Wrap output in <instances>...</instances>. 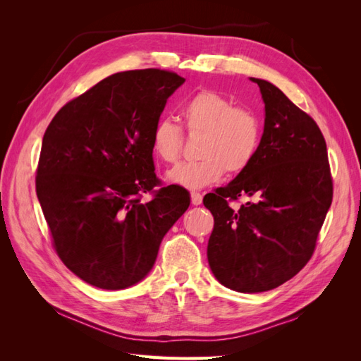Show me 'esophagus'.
Returning a JSON list of instances; mask_svg holds the SVG:
<instances>
[{"instance_id": "obj_1", "label": "esophagus", "mask_w": 361, "mask_h": 361, "mask_svg": "<svg viewBox=\"0 0 361 361\" xmlns=\"http://www.w3.org/2000/svg\"><path fill=\"white\" fill-rule=\"evenodd\" d=\"M191 202H192V204H200L203 202V195L197 191H192L191 192Z\"/></svg>"}]
</instances>
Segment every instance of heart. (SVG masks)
Here are the masks:
<instances>
[{
  "instance_id": "heart-1",
  "label": "heart",
  "mask_w": 361,
  "mask_h": 361,
  "mask_svg": "<svg viewBox=\"0 0 361 361\" xmlns=\"http://www.w3.org/2000/svg\"><path fill=\"white\" fill-rule=\"evenodd\" d=\"M185 130L199 137L197 161L182 162L169 171L170 182L199 190L220 180L226 170L244 171L260 149L264 123L253 108L235 105L214 90H200L180 110ZM150 147L162 162H176L183 149L182 129L170 118H159L152 129Z\"/></svg>"
}]
</instances>
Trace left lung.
Wrapping results in <instances>:
<instances>
[{
    "mask_svg": "<svg viewBox=\"0 0 361 361\" xmlns=\"http://www.w3.org/2000/svg\"><path fill=\"white\" fill-rule=\"evenodd\" d=\"M257 82L265 128L255 161L226 187L206 194L214 215L207 260L216 280L236 292L274 289L310 260L333 202L325 138L314 120L279 87ZM248 195L239 210L230 202Z\"/></svg>",
    "mask_w": 361,
    "mask_h": 361,
    "instance_id": "1",
    "label": "left lung"
}]
</instances>
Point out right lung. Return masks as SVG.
I'll list each match as a JSON object with an SVG mask.
<instances>
[{"label":"right lung","instance_id":"1","mask_svg":"<svg viewBox=\"0 0 361 361\" xmlns=\"http://www.w3.org/2000/svg\"><path fill=\"white\" fill-rule=\"evenodd\" d=\"M185 78L162 69L106 76L60 108L42 141L36 192L52 245L75 276L125 289L154 267L190 192L161 179L152 129ZM152 199L142 202V194Z\"/></svg>","mask_w":361,"mask_h":361}]
</instances>
